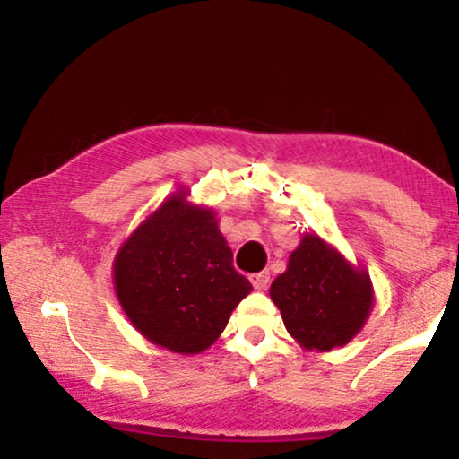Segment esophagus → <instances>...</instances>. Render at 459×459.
Returning a JSON list of instances; mask_svg holds the SVG:
<instances>
[{
	"label": "esophagus",
	"mask_w": 459,
	"mask_h": 459,
	"mask_svg": "<svg viewBox=\"0 0 459 459\" xmlns=\"http://www.w3.org/2000/svg\"><path fill=\"white\" fill-rule=\"evenodd\" d=\"M248 280H250V284L256 288V290H265V288L269 286V273L267 272L250 273Z\"/></svg>",
	"instance_id": "obj_1"
}]
</instances>
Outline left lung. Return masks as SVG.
I'll return each mask as SVG.
<instances>
[{
  "label": "left lung",
  "mask_w": 459,
  "mask_h": 459,
  "mask_svg": "<svg viewBox=\"0 0 459 459\" xmlns=\"http://www.w3.org/2000/svg\"><path fill=\"white\" fill-rule=\"evenodd\" d=\"M269 297L288 334L303 349L325 353L359 334L372 313L374 286L366 267L353 265L317 234H305Z\"/></svg>",
  "instance_id": "1"
}]
</instances>
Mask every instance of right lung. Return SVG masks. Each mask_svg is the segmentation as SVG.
<instances>
[{
    "label": "right lung",
    "mask_w": 459,
    "mask_h": 459,
    "mask_svg": "<svg viewBox=\"0 0 459 459\" xmlns=\"http://www.w3.org/2000/svg\"><path fill=\"white\" fill-rule=\"evenodd\" d=\"M178 190L117 250L115 292L134 328L156 347L196 355L221 336L253 286L231 265L215 211Z\"/></svg>",
    "instance_id": "add662e5"
}]
</instances>
